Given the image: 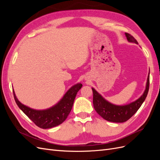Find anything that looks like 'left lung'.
Returning a JSON list of instances; mask_svg holds the SVG:
<instances>
[{
  "mask_svg": "<svg viewBox=\"0 0 160 160\" xmlns=\"http://www.w3.org/2000/svg\"><path fill=\"white\" fill-rule=\"evenodd\" d=\"M125 35H126L127 39L129 42L138 44L137 40L130 34L125 32ZM149 88V76L148 77L146 88L143 94L134 102L123 106L115 105L109 103L93 88H92L93 94V103L94 109L101 117H102L104 119L108 121V122L115 123L125 122L132 118L141 107L148 95Z\"/></svg>",
  "mask_w": 160,
  "mask_h": 160,
  "instance_id": "left-lung-1",
  "label": "left lung"
}]
</instances>
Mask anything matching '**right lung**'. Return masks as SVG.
<instances>
[{
	"instance_id": "right-lung-1",
	"label": "right lung",
	"mask_w": 160,
	"mask_h": 160,
	"mask_svg": "<svg viewBox=\"0 0 160 160\" xmlns=\"http://www.w3.org/2000/svg\"><path fill=\"white\" fill-rule=\"evenodd\" d=\"M81 88V83L72 86L54 107L42 111L32 109L22 105L16 98L14 91L13 95L18 108L37 126L42 129H49L61 124L67 119L71 111L77 92Z\"/></svg>"
}]
</instances>
